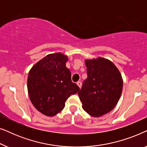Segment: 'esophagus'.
Returning a JSON list of instances; mask_svg holds the SVG:
<instances>
[{"label":"esophagus","mask_w":147,"mask_h":147,"mask_svg":"<svg viewBox=\"0 0 147 147\" xmlns=\"http://www.w3.org/2000/svg\"><path fill=\"white\" fill-rule=\"evenodd\" d=\"M76 84H77V85H78V86H79L80 88H81V86H82V82H81L78 81Z\"/></svg>","instance_id":"esophagus-1"}]
</instances>
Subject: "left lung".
<instances>
[{"instance_id": "1", "label": "left lung", "mask_w": 147, "mask_h": 147, "mask_svg": "<svg viewBox=\"0 0 147 147\" xmlns=\"http://www.w3.org/2000/svg\"><path fill=\"white\" fill-rule=\"evenodd\" d=\"M88 78L78 92L82 108L90 116L100 117L115 107L121 96L123 81L116 65L105 58L86 59Z\"/></svg>"}]
</instances>
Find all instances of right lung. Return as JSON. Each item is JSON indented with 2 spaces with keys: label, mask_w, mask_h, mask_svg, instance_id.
I'll return each instance as SVG.
<instances>
[{
  "label": "right lung",
  "mask_w": 147,
  "mask_h": 147,
  "mask_svg": "<svg viewBox=\"0 0 147 147\" xmlns=\"http://www.w3.org/2000/svg\"><path fill=\"white\" fill-rule=\"evenodd\" d=\"M68 60L61 53L49 54L35 64L29 72L27 89L29 98L38 111L53 116L65 107L66 100L80 88L73 83L66 67Z\"/></svg>",
  "instance_id": "1"
}]
</instances>
